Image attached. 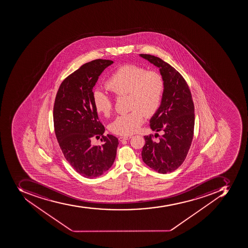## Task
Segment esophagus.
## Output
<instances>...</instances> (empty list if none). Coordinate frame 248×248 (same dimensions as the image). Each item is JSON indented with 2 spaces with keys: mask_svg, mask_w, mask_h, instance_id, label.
I'll return each instance as SVG.
<instances>
[{
  "mask_svg": "<svg viewBox=\"0 0 248 248\" xmlns=\"http://www.w3.org/2000/svg\"><path fill=\"white\" fill-rule=\"evenodd\" d=\"M131 136H125V137H119V141H121V142H123V141L131 139Z\"/></svg>",
  "mask_w": 248,
  "mask_h": 248,
  "instance_id": "34e87169",
  "label": "esophagus"
}]
</instances>
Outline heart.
Here are the masks:
<instances>
[{
    "instance_id": "heart-1",
    "label": "heart",
    "mask_w": 248,
    "mask_h": 248,
    "mask_svg": "<svg viewBox=\"0 0 248 248\" xmlns=\"http://www.w3.org/2000/svg\"><path fill=\"white\" fill-rule=\"evenodd\" d=\"M106 87L116 96L128 94L132 111L119 115L110 124L111 131L119 135H130L137 132L144 121V115L151 117L161 106L165 92V80L156 71H147L137 64L119 67L109 77ZM96 111L108 116L113 108L111 97L100 91L93 93Z\"/></svg>"
}]
</instances>
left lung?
<instances>
[{"mask_svg":"<svg viewBox=\"0 0 248 248\" xmlns=\"http://www.w3.org/2000/svg\"><path fill=\"white\" fill-rule=\"evenodd\" d=\"M140 56L159 68L165 80V92L161 106L150 119V127L162 131L159 140L145 136L142 159L158 173L175 171L185 160L193 140L194 105L187 83L182 75L162 59L151 55Z\"/></svg>","mask_w":248,"mask_h":248,"instance_id":"8db88e82","label":"left lung"}]
</instances>
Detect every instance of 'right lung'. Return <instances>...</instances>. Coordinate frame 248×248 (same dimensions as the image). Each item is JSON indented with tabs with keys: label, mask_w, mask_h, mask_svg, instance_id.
<instances>
[{
	"label": "right lung",
	"mask_w": 248,
	"mask_h": 248,
	"mask_svg": "<svg viewBox=\"0 0 248 248\" xmlns=\"http://www.w3.org/2000/svg\"><path fill=\"white\" fill-rule=\"evenodd\" d=\"M111 60L96 59L83 64L63 81L55 97L53 117L55 135L72 167L88 179L99 177L112 166L119 140L104 136L93 103V88ZM102 136L103 144L93 146V137Z\"/></svg>",
	"instance_id": "1"
}]
</instances>
